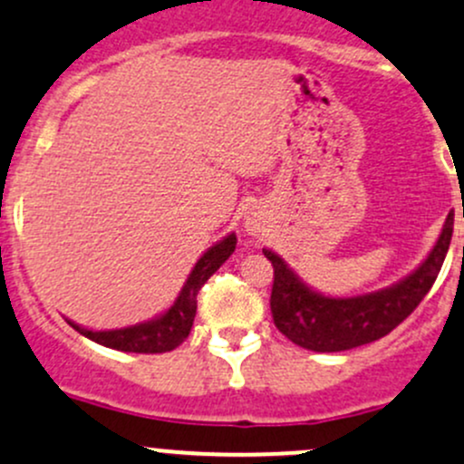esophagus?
<instances>
[{
	"instance_id": "1",
	"label": "esophagus",
	"mask_w": 464,
	"mask_h": 464,
	"mask_svg": "<svg viewBox=\"0 0 464 464\" xmlns=\"http://www.w3.org/2000/svg\"><path fill=\"white\" fill-rule=\"evenodd\" d=\"M246 230L247 234H259L266 230L264 212H247L246 214Z\"/></svg>"
}]
</instances>
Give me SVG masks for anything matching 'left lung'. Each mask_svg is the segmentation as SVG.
<instances>
[{"label": "left lung", "instance_id": "obj_1", "mask_svg": "<svg viewBox=\"0 0 464 464\" xmlns=\"http://www.w3.org/2000/svg\"><path fill=\"white\" fill-rule=\"evenodd\" d=\"M451 234L453 212H449L436 246L418 270L389 288L346 299L314 293L279 255L264 250L266 259L275 267L270 295L275 326L297 346L317 353L348 351L389 335L431 290L447 256Z\"/></svg>", "mask_w": 464, "mask_h": 464}]
</instances>
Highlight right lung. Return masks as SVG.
<instances>
[{"label": "right lung", "mask_w": 464, "mask_h": 464, "mask_svg": "<svg viewBox=\"0 0 464 464\" xmlns=\"http://www.w3.org/2000/svg\"><path fill=\"white\" fill-rule=\"evenodd\" d=\"M237 247V234H227L223 241L214 243L208 252L197 261L194 270L189 272L183 290L176 297L174 305L151 319V322L136 324L129 328H118V331H89V328L78 326L69 322L80 335L89 337L91 342L102 343L107 348L125 353H167L174 351L176 346L185 342L192 331L194 317H197V295L203 288L205 281L214 275Z\"/></svg>", "instance_id": "add662e5"}]
</instances>
